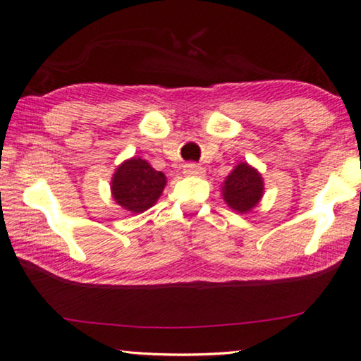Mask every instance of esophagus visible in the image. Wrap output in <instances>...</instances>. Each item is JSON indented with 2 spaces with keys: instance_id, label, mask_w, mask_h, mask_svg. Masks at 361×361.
<instances>
[{
  "instance_id": "obj_1",
  "label": "esophagus",
  "mask_w": 361,
  "mask_h": 361,
  "mask_svg": "<svg viewBox=\"0 0 361 361\" xmlns=\"http://www.w3.org/2000/svg\"><path fill=\"white\" fill-rule=\"evenodd\" d=\"M183 173L186 176H202L204 175V169H201V166L196 164H186L185 169H183Z\"/></svg>"
}]
</instances>
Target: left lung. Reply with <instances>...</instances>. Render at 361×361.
Wrapping results in <instances>:
<instances>
[{
	"instance_id": "obj_1",
	"label": "left lung",
	"mask_w": 361,
	"mask_h": 361,
	"mask_svg": "<svg viewBox=\"0 0 361 361\" xmlns=\"http://www.w3.org/2000/svg\"><path fill=\"white\" fill-rule=\"evenodd\" d=\"M222 200L232 211L247 214L255 207L265 192L263 176L255 166L240 161L222 183Z\"/></svg>"
}]
</instances>
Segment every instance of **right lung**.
Wrapping results in <instances>:
<instances>
[{
    "label": "right lung",
    "mask_w": 361,
    "mask_h": 361,
    "mask_svg": "<svg viewBox=\"0 0 361 361\" xmlns=\"http://www.w3.org/2000/svg\"><path fill=\"white\" fill-rule=\"evenodd\" d=\"M166 176L140 157L124 160L111 178V195L123 209L140 214L159 201Z\"/></svg>",
    "instance_id": "1"
}]
</instances>
